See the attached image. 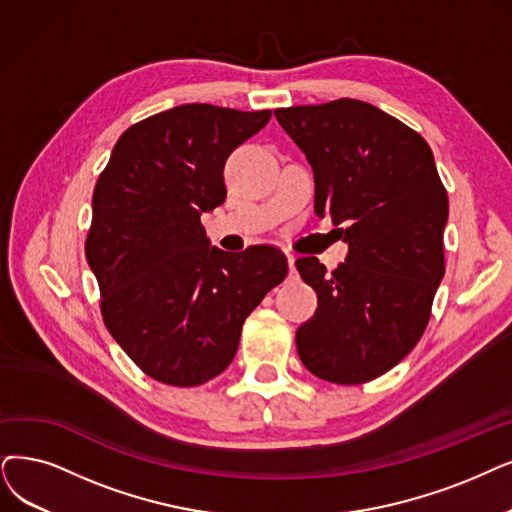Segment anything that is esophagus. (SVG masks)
Returning <instances> with one entry per match:
<instances>
[{"instance_id":"esophagus-1","label":"esophagus","mask_w":512,"mask_h":512,"mask_svg":"<svg viewBox=\"0 0 512 512\" xmlns=\"http://www.w3.org/2000/svg\"><path fill=\"white\" fill-rule=\"evenodd\" d=\"M294 262H296V256H294V254H288V264H290V277H294V279H296V275H298V273H296V264H294Z\"/></svg>"}]
</instances>
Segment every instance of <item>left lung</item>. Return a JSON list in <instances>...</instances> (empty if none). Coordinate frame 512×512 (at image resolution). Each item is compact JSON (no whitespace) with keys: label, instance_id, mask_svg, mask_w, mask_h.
Instances as JSON below:
<instances>
[{"label":"left lung","instance_id":"1","mask_svg":"<svg viewBox=\"0 0 512 512\" xmlns=\"http://www.w3.org/2000/svg\"><path fill=\"white\" fill-rule=\"evenodd\" d=\"M309 159L315 212L332 216L349 256L327 273L296 260L317 311L296 332L306 370L334 384L370 382L422 338L445 273L447 191L426 140L363 100L275 109Z\"/></svg>","mask_w":512,"mask_h":512}]
</instances>
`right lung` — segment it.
I'll use <instances>...</instances> for the list:
<instances>
[{"label":"right lung","instance_id":"1","mask_svg":"<svg viewBox=\"0 0 512 512\" xmlns=\"http://www.w3.org/2000/svg\"><path fill=\"white\" fill-rule=\"evenodd\" d=\"M271 111L180 105L119 136L92 195L86 258L107 330L142 372L199 386L233 361L245 317L288 275L273 245L210 248L201 214L227 197L224 161Z\"/></svg>","mask_w":512,"mask_h":512}]
</instances>
